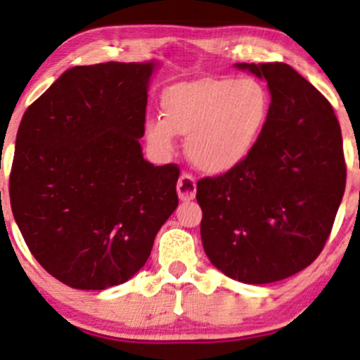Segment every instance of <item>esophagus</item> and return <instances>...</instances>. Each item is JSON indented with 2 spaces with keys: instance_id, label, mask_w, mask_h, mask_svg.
Wrapping results in <instances>:
<instances>
[{
  "instance_id": "obj_1",
  "label": "esophagus",
  "mask_w": 360,
  "mask_h": 360,
  "mask_svg": "<svg viewBox=\"0 0 360 360\" xmlns=\"http://www.w3.org/2000/svg\"><path fill=\"white\" fill-rule=\"evenodd\" d=\"M177 196L181 201H191L196 196V179L189 172H183L177 181Z\"/></svg>"
}]
</instances>
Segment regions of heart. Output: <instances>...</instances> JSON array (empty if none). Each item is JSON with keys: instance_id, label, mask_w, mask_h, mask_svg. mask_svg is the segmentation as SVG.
<instances>
[{"instance_id": "b5f03b06", "label": "heart", "mask_w": 360, "mask_h": 360, "mask_svg": "<svg viewBox=\"0 0 360 360\" xmlns=\"http://www.w3.org/2000/svg\"><path fill=\"white\" fill-rule=\"evenodd\" d=\"M162 118H148L146 135L157 152L174 148V134L188 137L189 160L208 174H225L249 157L266 131L271 93L255 77L179 82L164 91Z\"/></svg>"}]
</instances>
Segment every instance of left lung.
I'll return each mask as SVG.
<instances>
[{"mask_svg":"<svg viewBox=\"0 0 360 360\" xmlns=\"http://www.w3.org/2000/svg\"><path fill=\"white\" fill-rule=\"evenodd\" d=\"M267 81L271 117L254 152L198 183L201 242L217 269L247 284L303 271L323 250L345 191L332 105L283 62L235 64Z\"/></svg>","mask_w":360,"mask_h":360,"instance_id":"left-lung-1","label":"left lung"}]
</instances>
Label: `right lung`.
<instances>
[{"label": "right lung", "instance_id": "obj_1", "mask_svg": "<svg viewBox=\"0 0 360 360\" xmlns=\"http://www.w3.org/2000/svg\"><path fill=\"white\" fill-rule=\"evenodd\" d=\"M155 62L68 69L25 111L11 212L37 262L74 289L125 283L176 210V164L142 155Z\"/></svg>", "mask_w": 360, "mask_h": 360}]
</instances>
